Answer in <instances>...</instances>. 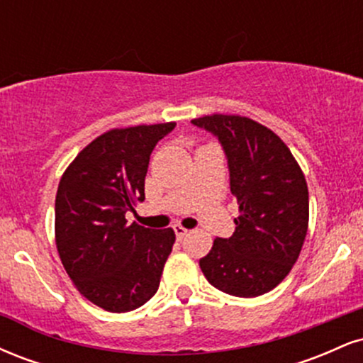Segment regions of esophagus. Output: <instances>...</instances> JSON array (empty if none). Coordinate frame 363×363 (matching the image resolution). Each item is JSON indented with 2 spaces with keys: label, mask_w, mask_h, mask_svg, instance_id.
Masks as SVG:
<instances>
[{
  "label": "esophagus",
  "mask_w": 363,
  "mask_h": 363,
  "mask_svg": "<svg viewBox=\"0 0 363 363\" xmlns=\"http://www.w3.org/2000/svg\"><path fill=\"white\" fill-rule=\"evenodd\" d=\"M174 232H176V237L179 240L181 239H184V237L187 235V228H184V227H181V225H176V227H174Z\"/></svg>",
  "instance_id": "1"
}]
</instances>
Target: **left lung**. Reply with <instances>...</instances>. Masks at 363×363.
<instances>
[{"mask_svg":"<svg viewBox=\"0 0 363 363\" xmlns=\"http://www.w3.org/2000/svg\"><path fill=\"white\" fill-rule=\"evenodd\" d=\"M222 143L230 191L239 205L235 232L215 239L199 259L215 289L234 297L273 290L298 259L309 225V191L291 152L278 135L244 116L193 119Z\"/></svg>","mask_w":363,"mask_h":363,"instance_id":"1","label":"left lung"}]
</instances>
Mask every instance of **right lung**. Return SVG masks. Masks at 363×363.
Returning a JSON list of instances; mask_svg holds the SVG:
<instances>
[{"mask_svg": "<svg viewBox=\"0 0 363 363\" xmlns=\"http://www.w3.org/2000/svg\"><path fill=\"white\" fill-rule=\"evenodd\" d=\"M176 123L116 128L95 138L62 174L56 194V247L78 291L109 312L135 311L157 294L176 234L133 222L145 199L155 145Z\"/></svg>", "mask_w": 363, "mask_h": 363, "instance_id": "1", "label": "right lung"}]
</instances>
